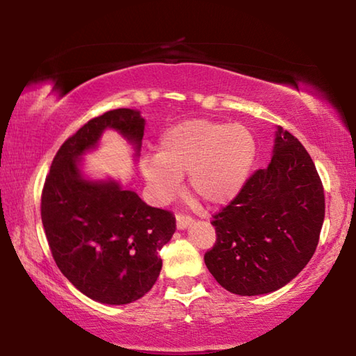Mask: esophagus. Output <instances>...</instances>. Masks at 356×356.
<instances>
[{"label":"esophagus","instance_id":"34e87169","mask_svg":"<svg viewBox=\"0 0 356 356\" xmlns=\"http://www.w3.org/2000/svg\"><path fill=\"white\" fill-rule=\"evenodd\" d=\"M193 222H195V220H193L191 216H186V215H182V213H179L176 216V225H177L179 231H185V229L190 227Z\"/></svg>","mask_w":356,"mask_h":356}]
</instances>
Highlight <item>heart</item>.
I'll use <instances>...</instances> for the list:
<instances>
[{
  "label": "heart",
  "mask_w": 356,
  "mask_h": 356,
  "mask_svg": "<svg viewBox=\"0 0 356 356\" xmlns=\"http://www.w3.org/2000/svg\"><path fill=\"white\" fill-rule=\"evenodd\" d=\"M256 138L243 124L188 119L165 130L156 155L141 161V172L159 201H170L188 174V188L210 207L236 200L256 159Z\"/></svg>",
  "instance_id": "1"
}]
</instances>
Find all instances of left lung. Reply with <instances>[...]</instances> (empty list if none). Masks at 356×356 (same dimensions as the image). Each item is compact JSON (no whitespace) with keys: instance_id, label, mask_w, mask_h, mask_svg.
<instances>
[{"instance_id":"8db88e82","label":"left lung","mask_w":356,"mask_h":356,"mask_svg":"<svg viewBox=\"0 0 356 356\" xmlns=\"http://www.w3.org/2000/svg\"><path fill=\"white\" fill-rule=\"evenodd\" d=\"M323 218L325 195L314 161L297 138L278 127L270 165L213 215L216 243L204 262L229 292H275L311 261Z\"/></svg>"}]
</instances>
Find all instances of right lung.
<instances>
[{
  "label": "right lung",
  "instance_id": "right-lung-1",
  "mask_svg": "<svg viewBox=\"0 0 356 356\" xmlns=\"http://www.w3.org/2000/svg\"><path fill=\"white\" fill-rule=\"evenodd\" d=\"M144 125L130 108L91 119L58 150L42 191V225L58 268L99 303L127 305L146 295L161 270L159 251L176 232L171 212L147 206L118 180L83 172V156L106 130L131 144L136 159Z\"/></svg>",
  "mask_w": 356,
  "mask_h": 356
}]
</instances>
